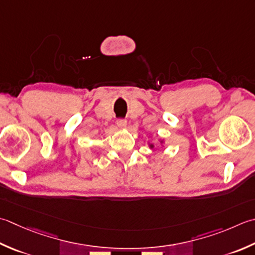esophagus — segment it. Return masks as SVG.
Wrapping results in <instances>:
<instances>
[{"instance_id":"1","label":"esophagus","mask_w":255,"mask_h":255,"mask_svg":"<svg viewBox=\"0 0 255 255\" xmlns=\"http://www.w3.org/2000/svg\"><path fill=\"white\" fill-rule=\"evenodd\" d=\"M117 126L119 128H125L127 126V121L126 119H118L117 121Z\"/></svg>"}]
</instances>
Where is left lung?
Returning a JSON list of instances; mask_svg holds the SVG:
<instances>
[{
    "mask_svg": "<svg viewBox=\"0 0 255 255\" xmlns=\"http://www.w3.org/2000/svg\"><path fill=\"white\" fill-rule=\"evenodd\" d=\"M159 142H160L161 146H163V144H164L163 139H159ZM148 146H149V148H150V149H153L154 148V143L153 142H148Z\"/></svg>",
    "mask_w": 255,
    "mask_h": 255,
    "instance_id": "left-lung-1",
    "label": "left lung"
}]
</instances>
